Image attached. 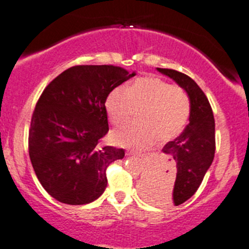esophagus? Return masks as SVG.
<instances>
[{
  "label": "esophagus",
  "instance_id": "obj_1",
  "mask_svg": "<svg viewBox=\"0 0 249 249\" xmlns=\"http://www.w3.org/2000/svg\"><path fill=\"white\" fill-rule=\"evenodd\" d=\"M127 156H132V157H138V156H142L140 154H137V152H133V151H127Z\"/></svg>",
  "mask_w": 249,
  "mask_h": 249
}]
</instances>
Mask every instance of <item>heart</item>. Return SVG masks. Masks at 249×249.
Segmentation results:
<instances>
[{
  "mask_svg": "<svg viewBox=\"0 0 249 249\" xmlns=\"http://www.w3.org/2000/svg\"><path fill=\"white\" fill-rule=\"evenodd\" d=\"M105 109L114 124L129 121L139 109V122L112 132V140L121 146L146 149L157 138L166 142L183 132L190 116V99L185 90L155 76L140 77L116 87L105 100Z\"/></svg>",
  "mask_w": 249,
  "mask_h": 249,
  "instance_id": "obj_1",
  "label": "heart"
}]
</instances>
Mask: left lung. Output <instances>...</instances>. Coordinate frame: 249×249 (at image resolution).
<instances>
[{
    "instance_id": "obj_1",
    "label": "left lung",
    "mask_w": 249,
    "mask_h": 249,
    "mask_svg": "<svg viewBox=\"0 0 249 249\" xmlns=\"http://www.w3.org/2000/svg\"><path fill=\"white\" fill-rule=\"evenodd\" d=\"M157 71L185 90L190 99V116L184 132L164 145L163 152L169 156L167 169L147 181L144 194L152 203L179 206L197 191L213 162L215 124L207 97L193 78L172 69L157 68Z\"/></svg>"
}]
</instances>
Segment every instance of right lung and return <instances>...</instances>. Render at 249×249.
<instances>
[{
    "mask_svg": "<svg viewBox=\"0 0 249 249\" xmlns=\"http://www.w3.org/2000/svg\"><path fill=\"white\" fill-rule=\"evenodd\" d=\"M135 76L120 66L77 65L54 78L41 94L31 119L29 155L36 177L53 198L86 205L103 195L107 168L124 149L99 147L109 132L105 100Z\"/></svg>",
    "mask_w": 249,
    "mask_h": 249,
    "instance_id": "obj_1",
    "label": "right lung"
}]
</instances>
